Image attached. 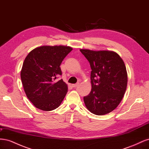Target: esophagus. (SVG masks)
<instances>
[{
  "instance_id": "esophagus-1",
  "label": "esophagus",
  "mask_w": 149,
  "mask_h": 149,
  "mask_svg": "<svg viewBox=\"0 0 149 149\" xmlns=\"http://www.w3.org/2000/svg\"><path fill=\"white\" fill-rule=\"evenodd\" d=\"M79 84V83H76V84H72V87H73V88H76L77 86H78V85Z\"/></svg>"
}]
</instances>
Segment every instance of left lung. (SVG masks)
Instances as JSON below:
<instances>
[{
  "label": "left lung",
  "instance_id": "left-lung-1",
  "mask_svg": "<svg viewBox=\"0 0 149 149\" xmlns=\"http://www.w3.org/2000/svg\"><path fill=\"white\" fill-rule=\"evenodd\" d=\"M91 68L92 89L84 102L88 109L101 116L114 110L123 100L127 84L124 63L118 54L110 51L81 49Z\"/></svg>",
  "mask_w": 149,
  "mask_h": 149
}]
</instances>
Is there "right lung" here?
<instances>
[{
	"mask_svg": "<svg viewBox=\"0 0 149 149\" xmlns=\"http://www.w3.org/2000/svg\"><path fill=\"white\" fill-rule=\"evenodd\" d=\"M65 46H42L26 56L21 71V80L29 100L39 109L49 111L61 104L68 91L63 80L56 81L62 71L60 65L72 50Z\"/></svg>",
	"mask_w": 149,
	"mask_h": 149,
	"instance_id": "right-lung-1",
	"label": "right lung"
}]
</instances>
